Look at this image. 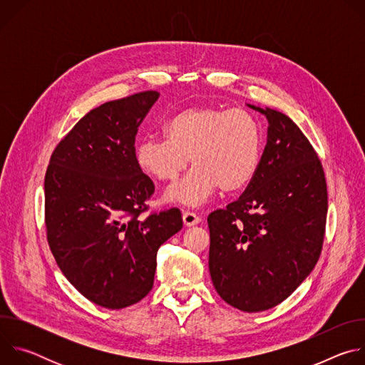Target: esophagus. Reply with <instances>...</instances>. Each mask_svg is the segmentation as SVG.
<instances>
[{"mask_svg": "<svg viewBox=\"0 0 365 365\" xmlns=\"http://www.w3.org/2000/svg\"><path fill=\"white\" fill-rule=\"evenodd\" d=\"M200 221H202V220H200V217H197L196 214L189 212V211L183 212V222H185V225H186V227H193V225L199 224Z\"/></svg>", "mask_w": 365, "mask_h": 365, "instance_id": "1", "label": "esophagus"}]
</instances>
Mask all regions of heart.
Segmentation results:
<instances>
[{
	"instance_id": "b5f03b06",
	"label": "heart",
	"mask_w": 365,
	"mask_h": 365,
	"mask_svg": "<svg viewBox=\"0 0 365 365\" xmlns=\"http://www.w3.org/2000/svg\"><path fill=\"white\" fill-rule=\"evenodd\" d=\"M165 138H143L135 145V163L150 179L172 183L186 169H193L166 192V199L197 206L220 187L237 192L254 179L262 155V130L244 110L212 106L190 107L176 113L163 125Z\"/></svg>"
}]
</instances>
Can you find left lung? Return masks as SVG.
I'll return each instance as SVG.
<instances>
[{
    "mask_svg": "<svg viewBox=\"0 0 365 365\" xmlns=\"http://www.w3.org/2000/svg\"><path fill=\"white\" fill-rule=\"evenodd\" d=\"M269 120L258 170L244 193L207 215L210 273L218 294L242 312L287 299L317 266L325 238L328 190L322 162L292 118Z\"/></svg>",
    "mask_w": 365,
    "mask_h": 365,
    "instance_id": "left-lung-1",
    "label": "left lung"
}]
</instances>
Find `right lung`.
<instances>
[{"mask_svg": "<svg viewBox=\"0 0 365 365\" xmlns=\"http://www.w3.org/2000/svg\"><path fill=\"white\" fill-rule=\"evenodd\" d=\"M158 98L144 91L91 110L55 147L44 176L50 251L73 287L107 309L150 293L158 250L183 225L179 207L141 217L154 183L134 143Z\"/></svg>", "mask_w": 365, "mask_h": 365, "instance_id": "obj_1", "label": "right lung"}]
</instances>
